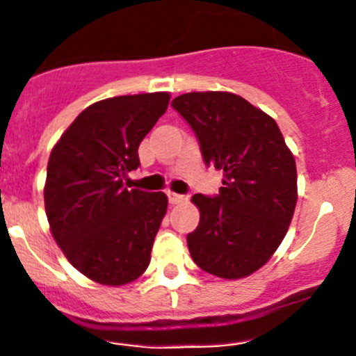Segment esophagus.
<instances>
[{
	"mask_svg": "<svg viewBox=\"0 0 356 356\" xmlns=\"http://www.w3.org/2000/svg\"><path fill=\"white\" fill-rule=\"evenodd\" d=\"M168 201H170L172 204H182L188 201V196L177 195V193H168Z\"/></svg>",
	"mask_w": 356,
	"mask_h": 356,
	"instance_id": "1",
	"label": "esophagus"
}]
</instances>
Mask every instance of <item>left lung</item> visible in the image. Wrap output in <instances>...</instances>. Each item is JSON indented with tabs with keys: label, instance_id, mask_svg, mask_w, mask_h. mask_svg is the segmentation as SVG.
Instances as JSON below:
<instances>
[{
	"label": "left lung",
	"instance_id": "8db88e82",
	"mask_svg": "<svg viewBox=\"0 0 356 356\" xmlns=\"http://www.w3.org/2000/svg\"><path fill=\"white\" fill-rule=\"evenodd\" d=\"M191 125L207 165L224 172L217 196H193L200 224L188 234L201 270L241 279L264 267L288 232L296 163L277 124L232 92H186L172 102Z\"/></svg>",
	"mask_w": 356,
	"mask_h": 356
}]
</instances>
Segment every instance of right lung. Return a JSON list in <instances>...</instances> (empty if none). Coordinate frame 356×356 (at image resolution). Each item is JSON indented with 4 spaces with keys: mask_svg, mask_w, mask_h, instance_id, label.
<instances>
[{
    "mask_svg": "<svg viewBox=\"0 0 356 356\" xmlns=\"http://www.w3.org/2000/svg\"><path fill=\"white\" fill-rule=\"evenodd\" d=\"M168 99V92H145L92 103L49 155L44 208L51 234L67 260L99 284H127L149 265L168 200L127 189L124 177L139 167V145Z\"/></svg>",
    "mask_w": 356,
    "mask_h": 356,
    "instance_id": "1",
    "label": "right lung"
}]
</instances>
